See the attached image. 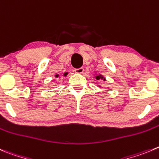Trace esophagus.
<instances>
[{
  "mask_svg": "<svg viewBox=\"0 0 159 159\" xmlns=\"http://www.w3.org/2000/svg\"><path fill=\"white\" fill-rule=\"evenodd\" d=\"M74 72L77 73V74H82L84 72V68L81 67V68H78V69H75L74 70Z\"/></svg>",
  "mask_w": 159,
  "mask_h": 159,
  "instance_id": "esophagus-1",
  "label": "esophagus"
}]
</instances>
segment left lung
Instances as JSON below:
<instances>
[{
  "mask_svg": "<svg viewBox=\"0 0 159 159\" xmlns=\"http://www.w3.org/2000/svg\"><path fill=\"white\" fill-rule=\"evenodd\" d=\"M96 79L97 80H100V79H103L104 81H105V78H104V77H102L101 75H97V77H96Z\"/></svg>",
  "mask_w": 159,
  "mask_h": 159,
  "instance_id": "left-lung-1",
  "label": "left lung"
}]
</instances>
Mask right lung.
Segmentation results:
<instances>
[{"label":"right lung","mask_w":159,"mask_h":159,"mask_svg":"<svg viewBox=\"0 0 159 159\" xmlns=\"http://www.w3.org/2000/svg\"><path fill=\"white\" fill-rule=\"evenodd\" d=\"M64 75H65V76H66V75H67V73H65V74H64ZM55 77H56V78H58V74H57V75H55Z\"/></svg>","instance_id":"obj_1"}]
</instances>
